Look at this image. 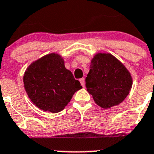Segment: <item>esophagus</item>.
<instances>
[{
  "instance_id": "1",
  "label": "esophagus",
  "mask_w": 154,
  "mask_h": 154,
  "mask_svg": "<svg viewBox=\"0 0 154 154\" xmlns=\"http://www.w3.org/2000/svg\"><path fill=\"white\" fill-rule=\"evenodd\" d=\"M80 84H81V86H82L83 87L85 86V79L84 78L80 79Z\"/></svg>"
}]
</instances>
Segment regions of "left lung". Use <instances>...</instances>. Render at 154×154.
Segmentation results:
<instances>
[{"instance_id": "1", "label": "left lung", "mask_w": 154, "mask_h": 154, "mask_svg": "<svg viewBox=\"0 0 154 154\" xmlns=\"http://www.w3.org/2000/svg\"><path fill=\"white\" fill-rule=\"evenodd\" d=\"M131 72L110 53H97L91 59L86 77L87 91L103 109L120 104L132 88Z\"/></svg>"}]
</instances>
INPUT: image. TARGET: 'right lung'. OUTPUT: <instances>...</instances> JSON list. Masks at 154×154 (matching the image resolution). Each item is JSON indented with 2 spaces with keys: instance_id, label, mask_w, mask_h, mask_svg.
I'll use <instances>...</instances> for the list:
<instances>
[{
  "instance_id": "1",
  "label": "right lung",
  "mask_w": 154,
  "mask_h": 154,
  "mask_svg": "<svg viewBox=\"0 0 154 154\" xmlns=\"http://www.w3.org/2000/svg\"><path fill=\"white\" fill-rule=\"evenodd\" d=\"M23 81L32 103L51 113L63 110L74 93L82 88L57 53L48 54L33 61L26 69Z\"/></svg>"
}]
</instances>
